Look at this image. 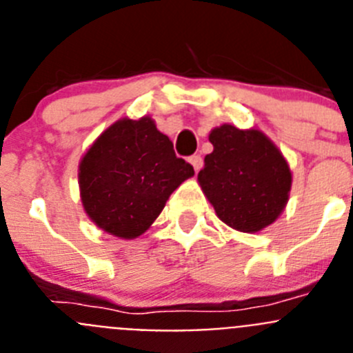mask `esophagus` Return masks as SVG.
I'll list each match as a JSON object with an SVG mask.
<instances>
[{
    "mask_svg": "<svg viewBox=\"0 0 353 353\" xmlns=\"http://www.w3.org/2000/svg\"><path fill=\"white\" fill-rule=\"evenodd\" d=\"M189 162H191V164H192V168H194L196 173H198V171L201 170V168H203V159L199 157V155H192V157L189 159Z\"/></svg>",
    "mask_w": 353,
    "mask_h": 353,
    "instance_id": "obj_1",
    "label": "esophagus"
}]
</instances>
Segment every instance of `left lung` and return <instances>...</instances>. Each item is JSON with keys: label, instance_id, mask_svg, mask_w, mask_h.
Here are the masks:
<instances>
[{"label": "left lung", "instance_id": "1", "mask_svg": "<svg viewBox=\"0 0 353 353\" xmlns=\"http://www.w3.org/2000/svg\"><path fill=\"white\" fill-rule=\"evenodd\" d=\"M214 152L205 157L198 182L215 214L230 228L258 233L283 214L292 170L281 150L258 129L223 123L208 134Z\"/></svg>", "mask_w": 353, "mask_h": 353}]
</instances>
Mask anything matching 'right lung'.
<instances>
[{"label": "right lung", "mask_w": 353, "mask_h": 353, "mask_svg": "<svg viewBox=\"0 0 353 353\" xmlns=\"http://www.w3.org/2000/svg\"><path fill=\"white\" fill-rule=\"evenodd\" d=\"M194 174L150 117L120 118L79 162L84 212L102 232L132 240L157 219L171 192Z\"/></svg>", "instance_id": "right-lung-1"}]
</instances>
